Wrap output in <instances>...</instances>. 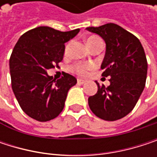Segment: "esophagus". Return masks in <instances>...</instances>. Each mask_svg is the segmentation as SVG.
<instances>
[{
	"label": "esophagus",
	"mask_w": 157,
	"mask_h": 157,
	"mask_svg": "<svg viewBox=\"0 0 157 157\" xmlns=\"http://www.w3.org/2000/svg\"><path fill=\"white\" fill-rule=\"evenodd\" d=\"M85 82H86V81H85V80H83V79H78V80H77L78 84H83Z\"/></svg>",
	"instance_id": "34e87169"
}]
</instances>
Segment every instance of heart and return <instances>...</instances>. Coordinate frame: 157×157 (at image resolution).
<instances>
[{"label": "heart", "mask_w": 157, "mask_h": 157, "mask_svg": "<svg viewBox=\"0 0 157 157\" xmlns=\"http://www.w3.org/2000/svg\"><path fill=\"white\" fill-rule=\"evenodd\" d=\"M97 38H98V37H96V36L89 37V38L87 39V41H86V44H88L89 43L93 42L94 40H95V39H97ZM66 50H67V47H66ZM92 67H93V65H91V64H75V65H74V66L72 67V70H73L75 73H76L77 75H86L87 71H88L89 69H91Z\"/></svg>", "instance_id": "obj_1"}]
</instances>
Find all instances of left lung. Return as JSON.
I'll list each match as a JSON object with an SVG mask.
<instances>
[{"label":"left lung","instance_id":"left-lung-1","mask_svg":"<svg viewBox=\"0 0 157 157\" xmlns=\"http://www.w3.org/2000/svg\"><path fill=\"white\" fill-rule=\"evenodd\" d=\"M86 30L98 34L105 43L101 69L103 76L110 77L107 87L96 82L98 90L88 98L89 107L103 120L121 119L134 109L145 85L147 61L144 48L134 34L115 23Z\"/></svg>","mask_w":157,"mask_h":157}]
</instances>
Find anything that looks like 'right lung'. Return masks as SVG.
<instances>
[{
  "label": "right lung",
  "instance_id": "obj_1",
  "mask_svg": "<svg viewBox=\"0 0 157 157\" xmlns=\"http://www.w3.org/2000/svg\"><path fill=\"white\" fill-rule=\"evenodd\" d=\"M79 32L40 26L23 33L13 48L10 58L12 88L21 108L33 119L50 121L63 109L67 93L77 80L64 74L56 81L47 71L62 62L64 44Z\"/></svg>",
  "mask_w": 157,
  "mask_h": 157
}]
</instances>
